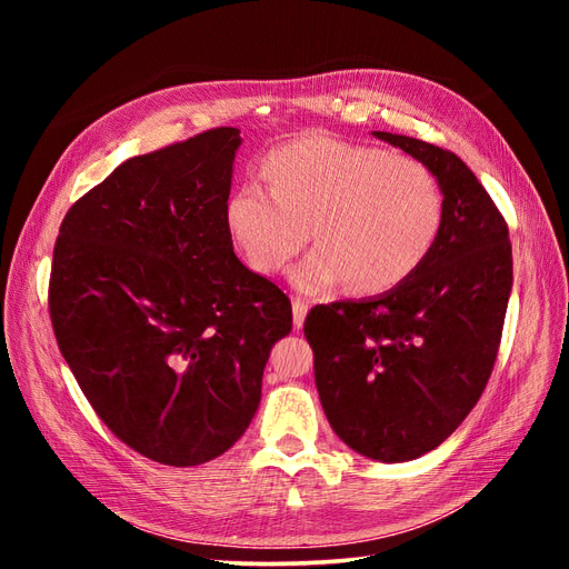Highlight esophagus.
<instances>
[{"label":"esophagus","instance_id":"esophagus-1","mask_svg":"<svg viewBox=\"0 0 569 569\" xmlns=\"http://www.w3.org/2000/svg\"><path fill=\"white\" fill-rule=\"evenodd\" d=\"M295 330H301L303 327V320H306V316H308V303L306 301H301V299H295Z\"/></svg>","mask_w":569,"mask_h":569}]
</instances>
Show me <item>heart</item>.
<instances>
[{"mask_svg":"<svg viewBox=\"0 0 569 569\" xmlns=\"http://www.w3.org/2000/svg\"><path fill=\"white\" fill-rule=\"evenodd\" d=\"M266 178L270 187L249 180L228 197L226 228L263 274L280 272L313 232L318 247L291 270L303 295L343 282L360 295L399 287L422 268L443 226L439 180L403 153L308 134L270 153Z\"/></svg>","mask_w":569,"mask_h":569,"instance_id":"obj_1","label":"heart"}]
</instances>
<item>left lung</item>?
Segmentation results:
<instances>
[{"instance_id":"8db88e82","label":"left lung","mask_w":569,"mask_h":569,"mask_svg":"<svg viewBox=\"0 0 569 569\" xmlns=\"http://www.w3.org/2000/svg\"><path fill=\"white\" fill-rule=\"evenodd\" d=\"M372 134L439 180V239L403 284L316 306L303 332L337 437L366 458L406 462L449 439L485 391L512 289V249L503 216L456 153L416 137Z\"/></svg>"}]
</instances>
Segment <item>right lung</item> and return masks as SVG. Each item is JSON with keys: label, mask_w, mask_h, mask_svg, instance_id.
Here are the masks:
<instances>
[{"label": "right lung", "mask_w": 569, "mask_h": 569, "mask_svg": "<svg viewBox=\"0 0 569 569\" xmlns=\"http://www.w3.org/2000/svg\"><path fill=\"white\" fill-rule=\"evenodd\" d=\"M237 128L128 159L66 213L49 280L59 349L130 449L176 468L247 432L274 341L278 284L234 256L226 228Z\"/></svg>", "instance_id": "add662e5"}]
</instances>
